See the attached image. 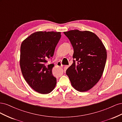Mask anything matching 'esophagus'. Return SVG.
I'll use <instances>...</instances> for the list:
<instances>
[{
	"label": "esophagus",
	"mask_w": 122,
	"mask_h": 122,
	"mask_svg": "<svg viewBox=\"0 0 122 122\" xmlns=\"http://www.w3.org/2000/svg\"><path fill=\"white\" fill-rule=\"evenodd\" d=\"M57 66H58V67H61V68L63 67V66H62V65L61 64V61H58L57 62Z\"/></svg>",
	"instance_id": "esophagus-1"
}]
</instances>
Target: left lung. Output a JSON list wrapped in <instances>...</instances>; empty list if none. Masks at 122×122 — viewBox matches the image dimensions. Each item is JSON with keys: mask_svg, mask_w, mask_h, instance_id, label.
<instances>
[{"mask_svg": "<svg viewBox=\"0 0 122 122\" xmlns=\"http://www.w3.org/2000/svg\"><path fill=\"white\" fill-rule=\"evenodd\" d=\"M61 38L60 32L38 31L22 42L20 48V65L26 81L32 89L42 94L50 93L56 84L52 69L46 65L47 59L53 56Z\"/></svg>", "mask_w": 122, "mask_h": 122, "instance_id": "obj_1", "label": "left lung"}]
</instances>
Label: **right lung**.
<instances>
[{
  "mask_svg": "<svg viewBox=\"0 0 122 122\" xmlns=\"http://www.w3.org/2000/svg\"><path fill=\"white\" fill-rule=\"evenodd\" d=\"M74 49L73 62L66 70L72 86L80 92L91 89L101 78L107 58L105 48L97 35L88 31L64 32Z\"/></svg>",
  "mask_w": 122,
  "mask_h": 122,
  "instance_id": "obj_1",
  "label": "right lung"
}]
</instances>
